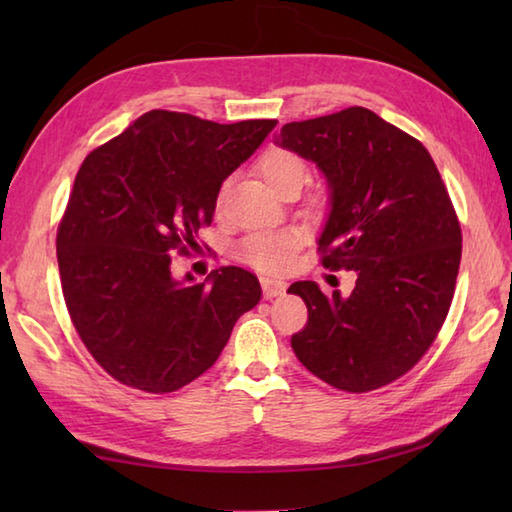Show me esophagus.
<instances>
[{
  "label": "esophagus",
  "mask_w": 512,
  "mask_h": 512,
  "mask_svg": "<svg viewBox=\"0 0 512 512\" xmlns=\"http://www.w3.org/2000/svg\"><path fill=\"white\" fill-rule=\"evenodd\" d=\"M288 288V284L284 279H277V277H262V290H264V297L266 299H273L284 295Z\"/></svg>",
  "instance_id": "obj_1"
}]
</instances>
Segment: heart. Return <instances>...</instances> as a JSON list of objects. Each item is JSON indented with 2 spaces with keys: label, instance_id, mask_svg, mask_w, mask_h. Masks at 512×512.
<instances>
[{
  "label": "heart",
  "instance_id": "heart-1",
  "mask_svg": "<svg viewBox=\"0 0 512 512\" xmlns=\"http://www.w3.org/2000/svg\"><path fill=\"white\" fill-rule=\"evenodd\" d=\"M257 173L264 178L275 193L284 191L290 184H299L306 178V162L288 149L270 147L257 160ZM217 209L224 204V191L217 193ZM303 244V235L297 228H279V231H257L246 235L237 246L239 259H244L257 270L264 273H277L286 268L290 259L295 257L299 246Z\"/></svg>",
  "mask_w": 512,
  "mask_h": 512
}]
</instances>
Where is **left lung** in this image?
I'll list each match as a JSON object with an SVG mask.
<instances>
[{"label":"left lung","mask_w":512,"mask_h":512,"mask_svg":"<svg viewBox=\"0 0 512 512\" xmlns=\"http://www.w3.org/2000/svg\"><path fill=\"white\" fill-rule=\"evenodd\" d=\"M275 145L323 173V266L356 273L347 297H325L314 281L288 288L308 306L292 350L336 389L389 385L436 341L460 270V222L436 162L420 140L365 107L288 123Z\"/></svg>","instance_id":"8db88e82"}]
</instances>
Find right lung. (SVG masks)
I'll return each instance as SVG.
<instances>
[{"instance_id":"right-lung-1","label":"right lung","mask_w":512,"mask_h":512,"mask_svg":"<svg viewBox=\"0 0 512 512\" xmlns=\"http://www.w3.org/2000/svg\"><path fill=\"white\" fill-rule=\"evenodd\" d=\"M275 125L151 110L83 160L57 233L61 288L81 341L118 383L149 394L189 385L262 299L244 268L198 284L173 277L171 262L198 246L222 182Z\"/></svg>"}]
</instances>
